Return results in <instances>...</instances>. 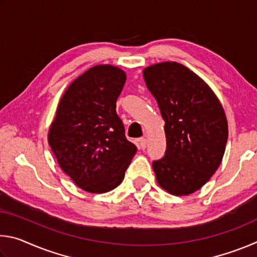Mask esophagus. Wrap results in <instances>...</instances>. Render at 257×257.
I'll return each instance as SVG.
<instances>
[{"instance_id":"1","label":"esophagus","mask_w":257,"mask_h":257,"mask_svg":"<svg viewBox=\"0 0 257 257\" xmlns=\"http://www.w3.org/2000/svg\"><path fill=\"white\" fill-rule=\"evenodd\" d=\"M146 144H147V139L146 138H141V141H139V145H141L142 150L145 149Z\"/></svg>"}]
</instances>
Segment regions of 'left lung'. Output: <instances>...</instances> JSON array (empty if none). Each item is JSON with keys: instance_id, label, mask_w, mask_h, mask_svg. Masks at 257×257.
Wrapping results in <instances>:
<instances>
[{"instance_id": "obj_1", "label": "left lung", "mask_w": 257, "mask_h": 257, "mask_svg": "<svg viewBox=\"0 0 257 257\" xmlns=\"http://www.w3.org/2000/svg\"><path fill=\"white\" fill-rule=\"evenodd\" d=\"M143 75L165 122V155L153 162L156 181L176 196L193 194L222 161L228 141L223 107L206 82L180 63H156Z\"/></svg>"}]
</instances>
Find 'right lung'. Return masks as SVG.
<instances>
[{"label": "right lung", "instance_id": "1", "mask_svg": "<svg viewBox=\"0 0 257 257\" xmlns=\"http://www.w3.org/2000/svg\"><path fill=\"white\" fill-rule=\"evenodd\" d=\"M125 78L111 64L88 69L69 85L50 127L49 144L60 168L88 193L118 187L137 152L115 111Z\"/></svg>", "mask_w": 257, "mask_h": 257}]
</instances>
